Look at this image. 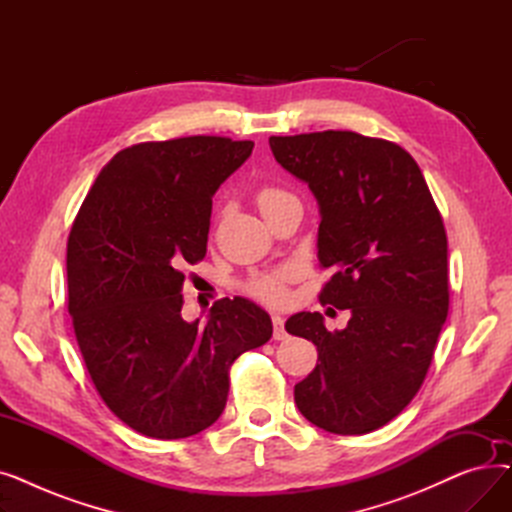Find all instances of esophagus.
<instances>
[{"mask_svg":"<svg viewBox=\"0 0 512 512\" xmlns=\"http://www.w3.org/2000/svg\"><path fill=\"white\" fill-rule=\"evenodd\" d=\"M272 326H274V340H284L288 336L284 330V319L280 315H272Z\"/></svg>","mask_w":512,"mask_h":512,"instance_id":"esophagus-1","label":"esophagus"}]
</instances>
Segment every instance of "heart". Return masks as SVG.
<instances>
[{"mask_svg":"<svg viewBox=\"0 0 512 512\" xmlns=\"http://www.w3.org/2000/svg\"><path fill=\"white\" fill-rule=\"evenodd\" d=\"M288 197V193L280 191V188L274 186H263L261 191L257 193V205L259 209L272 205L280 199ZM290 278V270H272V272H255L251 274L245 284H242V290L251 297L263 301V303H272V305H280L286 301L288 290H286V282Z\"/></svg>","mask_w":512,"mask_h":512,"instance_id":"obj_1","label":"heart"}]
</instances>
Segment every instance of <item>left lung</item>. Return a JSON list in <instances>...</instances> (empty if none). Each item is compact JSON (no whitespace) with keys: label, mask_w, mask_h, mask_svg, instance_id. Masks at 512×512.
I'll list each match as a JSON object with an SVG mask.
<instances>
[{"label":"left lung","mask_w":512,"mask_h":512,"mask_svg":"<svg viewBox=\"0 0 512 512\" xmlns=\"http://www.w3.org/2000/svg\"><path fill=\"white\" fill-rule=\"evenodd\" d=\"M278 164L305 180L319 209V265L334 276L321 305L351 309L330 332L297 313L286 332L317 346L294 386L313 425L340 436L380 429L402 413L432 365L448 315V240L417 161L400 145L353 130L270 137Z\"/></svg>","instance_id":"1"}]
</instances>
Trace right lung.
<instances>
[{
	"instance_id": "obj_1",
	"label": "right lung",
	"mask_w": 512,
	"mask_h": 512,
	"mask_svg": "<svg viewBox=\"0 0 512 512\" xmlns=\"http://www.w3.org/2000/svg\"><path fill=\"white\" fill-rule=\"evenodd\" d=\"M253 145L197 134L126 147L74 218L66 274L80 355L107 409L143 436L180 440L218 421L232 363L272 338L270 315L242 297L215 301L203 324L180 315L211 197Z\"/></svg>"
}]
</instances>
